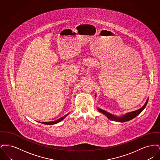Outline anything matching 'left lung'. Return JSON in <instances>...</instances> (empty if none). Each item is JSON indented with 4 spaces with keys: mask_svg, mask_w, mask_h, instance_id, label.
<instances>
[{
    "mask_svg": "<svg viewBox=\"0 0 160 160\" xmlns=\"http://www.w3.org/2000/svg\"><path fill=\"white\" fill-rule=\"evenodd\" d=\"M148 102V99H147V101H146L145 105L142 107V108H140V109H138V110H136V111H134V112H130V113H127V114L122 116L121 117H117V116H115L114 115L110 114V113H108V112H107L103 110H102V109H100V108H98V111L100 112L101 113H103L104 115H106L107 117L110 120L114 121H116V122H127V121H129L130 120L134 119V118H136L137 116H138V114H140V113L144 110L145 107L147 105Z\"/></svg>",
    "mask_w": 160,
    "mask_h": 160,
    "instance_id": "left-lung-1",
    "label": "left lung"
}]
</instances>
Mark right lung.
I'll return each mask as SVG.
<instances>
[{
  "mask_svg": "<svg viewBox=\"0 0 160 160\" xmlns=\"http://www.w3.org/2000/svg\"><path fill=\"white\" fill-rule=\"evenodd\" d=\"M68 114H67V115H65V116H63V117H62V118H61L60 119H58L57 121H53V122H44V123H46V125H53V124H56V123H58V122H61L62 120H63L67 116Z\"/></svg>",
  "mask_w": 160,
  "mask_h": 160,
  "instance_id": "obj_1",
  "label": "right lung"
}]
</instances>
